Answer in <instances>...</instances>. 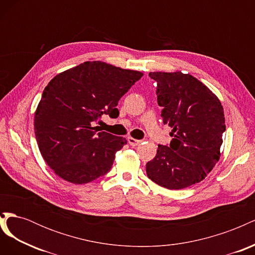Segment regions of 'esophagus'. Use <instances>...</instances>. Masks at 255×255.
Returning <instances> with one entry per match:
<instances>
[{
  "mask_svg": "<svg viewBox=\"0 0 255 255\" xmlns=\"http://www.w3.org/2000/svg\"><path fill=\"white\" fill-rule=\"evenodd\" d=\"M128 141L129 145H132V146H136V145H138V144H139V143L141 142V140L135 139V138H132V137H128Z\"/></svg>",
  "mask_w": 255,
  "mask_h": 255,
  "instance_id": "esophagus-1",
  "label": "esophagus"
}]
</instances>
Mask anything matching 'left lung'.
<instances>
[{"mask_svg":"<svg viewBox=\"0 0 255 255\" xmlns=\"http://www.w3.org/2000/svg\"><path fill=\"white\" fill-rule=\"evenodd\" d=\"M156 81L164 125L172 128L169 145L158 144L145 165L146 175L168 189L201 182L219 160L226 130L223 107L203 83L182 72H150Z\"/></svg>","mask_w":255,"mask_h":255,"instance_id":"left-lung-1","label":"left lung"}]
</instances>
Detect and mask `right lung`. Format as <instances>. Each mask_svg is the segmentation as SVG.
I'll use <instances>...</instances> for the list:
<instances>
[{"label": "right lung", "instance_id": "right-lung-1", "mask_svg": "<svg viewBox=\"0 0 255 255\" xmlns=\"http://www.w3.org/2000/svg\"><path fill=\"white\" fill-rule=\"evenodd\" d=\"M141 76L103 61H85L50 81L34 127L42 157L59 177L86 184L111 170L127 140L99 132L95 122L102 115L117 118L119 100Z\"/></svg>", "mask_w": 255, "mask_h": 255}]
</instances>
